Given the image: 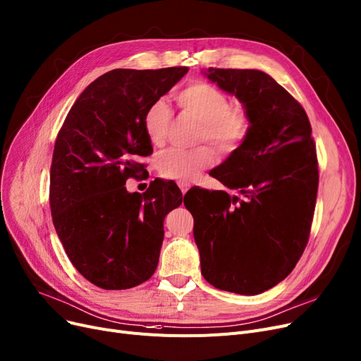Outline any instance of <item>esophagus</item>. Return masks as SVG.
Wrapping results in <instances>:
<instances>
[{
    "label": "esophagus",
    "instance_id": "34e87169",
    "mask_svg": "<svg viewBox=\"0 0 361 361\" xmlns=\"http://www.w3.org/2000/svg\"><path fill=\"white\" fill-rule=\"evenodd\" d=\"M178 186L180 188V192L182 194H186V191H188L191 188V183L190 182H185V180H179L178 182Z\"/></svg>",
    "mask_w": 361,
    "mask_h": 361
}]
</instances>
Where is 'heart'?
<instances>
[{"label":"heart","instance_id":"1","mask_svg":"<svg viewBox=\"0 0 361 361\" xmlns=\"http://www.w3.org/2000/svg\"><path fill=\"white\" fill-rule=\"evenodd\" d=\"M176 104L180 111L198 123L197 142H212L224 154L240 149L252 133V117L247 109L231 106L225 92L207 81H192L176 93ZM171 111L164 99L149 105L143 118V126L154 145L166 140ZM216 161V154L209 145L192 149L169 148L157 158V167L166 179L188 180L201 170L209 169Z\"/></svg>","mask_w":361,"mask_h":361}]
</instances>
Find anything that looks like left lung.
<instances>
[{
    "mask_svg": "<svg viewBox=\"0 0 361 361\" xmlns=\"http://www.w3.org/2000/svg\"><path fill=\"white\" fill-rule=\"evenodd\" d=\"M210 81L250 114L252 133L212 176L240 197L192 188L201 274L216 289L262 293L284 280L304 253L319 190V163L305 109L262 71L209 68Z\"/></svg>",
    "mask_w": 361,
    "mask_h": 361,
    "instance_id": "8db88e82",
    "label": "left lung"
}]
</instances>
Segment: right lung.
Masks as SVG:
<instances>
[{
	"instance_id": "right-lung-1",
	"label": "right lung",
	"mask_w": 361,
	"mask_h": 361,
	"mask_svg": "<svg viewBox=\"0 0 361 361\" xmlns=\"http://www.w3.org/2000/svg\"><path fill=\"white\" fill-rule=\"evenodd\" d=\"M188 72L112 69L94 80L69 109L57 133L50 169V209L72 265L105 290L151 279L164 238V218L182 204L175 182L155 179L143 192L126 180L152 154L143 118L149 105Z\"/></svg>"
}]
</instances>
